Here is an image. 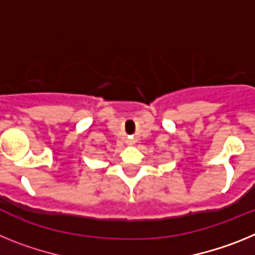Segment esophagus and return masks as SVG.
Here are the masks:
<instances>
[{
	"mask_svg": "<svg viewBox=\"0 0 255 255\" xmlns=\"http://www.w3.org/2000/svg\"><path fill=\"white\" fill-rule=\"evenodd\" d=\"M128 144H129V145H132V144H134V140H129L128 141Z\"/></svg>",
	"mask_w": 255,
	"mask_h": 255,
	"instance_id": "34e87169",
	"label": "esophagus"
}]
</instances>
